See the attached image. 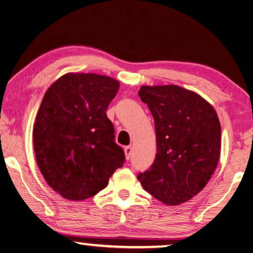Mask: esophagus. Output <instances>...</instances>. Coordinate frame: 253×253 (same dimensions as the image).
<instances>
[{
    "label": "esophagus",
    "mask_w": 253,
    "mask_h": 253,
    "mask_svg": "<svg viewBox=\"0 0 253 253\" xmlns=\"http://www.w3.org/2000/svg\"><path fill=\"white\" fill-rule=\"evenodd\" d=\"M124 151H125V157H126V159H127V160H129L130 156H131V151H132L131 147H130V146H127V147H125V149H124Z\"/></svg>",
    "instance_id": "obj_1"
}]
</instances>
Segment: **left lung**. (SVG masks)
Masks as SVG:
<instances>
[{
	"label": "left lung",
	"instance_id": "8db88e82",
	"mask_svg": "<svg viewBox=\"0 0 253 253\" xmlns=\"http://www.w3.org/2000/svg\"><path fill=\"white\" fill-rule=\"evenodd\" d=\"M139 97L154 117L157 154L140 173L144 189L168 206L194 198L212 176L221 149V126L212 105L178 85L141 86Z\"/></svg>",
	"mask_w": 253,
	"mask_h": 253
}]
</instances>
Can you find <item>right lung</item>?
I'll list each match as a JSON object with an SVG mask.
<instances>
[{
	"mask_svg": "<svg viewBox=\"0 0 253 253\" xmlns=\"http://www.w3.org/2000/svg\"><path fill=\"white\" fill-rule=\"evenodd\" d=\"M119 82L94 73H67L45 93L36 115V163L52 189L81 201L106 188L125 155L114 141L106 109Z\"/></svg>",
	"mask_w": 253,
	"mask_h": 253,
	"instance_id": "right-lung-1",
	"label": "right lung"
}]
</instances>
